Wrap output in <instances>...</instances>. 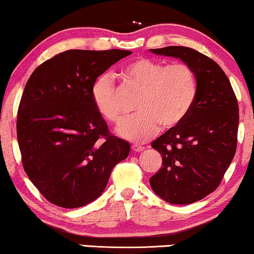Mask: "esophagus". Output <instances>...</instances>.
<instances>
[{"instance_id": "1", "label": "esophagus", "mask_w": 254, "mask_h": 254, "mask_svg": "<svg viewBox=\"0 0 254 254\" xmlns=\"http://www.w3.org/2000/svg\"><path fill=\"white\" fill-rule=\"evenodd\" d=\"M131 148H132V150L134 151V153H140V151L145 150V147H143V146H139V145H135V143H133V145L131 146Z\"/></svg>"}]
</instances>
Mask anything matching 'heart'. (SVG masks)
I'll use <instances>...</instances> for the list:
<instances>
[{
	"label": "heart",
	"mask_w": 254,
	"mask_h": 254,
	"mask_svg": "<svg viewBox=\"0 0 254 254\" xmlns=\"http://www.w3.org/2000/svg\"><path fill=\"white\" fill-rule=\"evenodd\" d=\"M126 84L141 90L138 113L128 117L119 128L121 137L133 142H145L154 137L161 124L171 128L183 122L190 112L197 94V79L190 66L184 63L166 65L150 58H135L119 71ZM91 98L99 114L119 124L123 112L115 97V88L107 74L91 86Z\"/></svg>",
	"instance_id": "obj_1"
}]
</instances>
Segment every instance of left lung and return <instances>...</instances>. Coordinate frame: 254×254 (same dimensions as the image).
Wrapping results in <instances>:
<instances>
[{
  "mask_svg": "<svg viewBox=\"0 0 254 254\" xmlns=\"http://www.w3.org/2000/svg\"><path fill=\"white\" fill-rule=\"evenodd\" d=\"M149 51L180 59L197 79V94L186 119L151 142L163 166L149 179L150 187L168 203L197 202L219 186L235 156L240 120L236 96L220 66L194 49Z\"/></svg>",
  "mask_w": 254,
  "mask_h": 254,
  "instance_id": "8db88e82",
  "label": "left lung"
}]
</instances>
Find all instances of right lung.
Wrapping results in <instances>:
<instances>
[{
	"instance_id": "obj_1",
	"label": "right lung",
	"mask_w": 254,
	"mask_h": 254,
	"mask_svg": "<svg viewBox=\"0 0 254 254\" xmlns=\"http://www.w3.org/2000/svg\"><path fill=\"white\" fill-rule=\"evenodd\" d=\"M131 54L67 50L40 65L26 83L17 119L22 165L55 205L74 209L93 202L130 153V142L109 134L91 86Z\"/></svg>"
}]
</instances>
